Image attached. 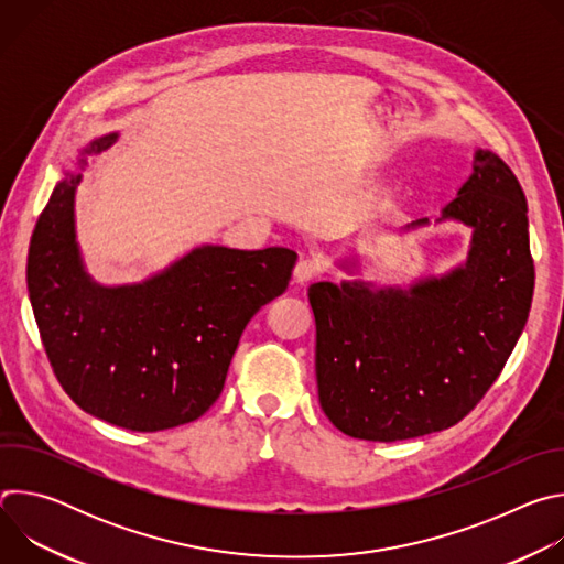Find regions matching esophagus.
Masks as SVG:
<instances>
[{
    "label": "esophagus",
    "instance_id": "1",
    "mask_svg": "<svg viewBox=\"0 0 564 564\" xmlns=\"http://www.w3.org/2000/svg\"><path fill=\"white\" fill-rule=\"evenodd\" d=\"M321 265L316 259H301L294 268V281L296 283H307L310 279H314L318 274Z\"/></svg>",
    "mask_w": 564,
    "mask_h": 564
}]
</instances>
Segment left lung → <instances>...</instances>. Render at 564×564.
<instances>
[{
  "label": "left lung",
  "instance_id": "obj_1",
  "mask_svg": "<svg viewBox=\"0 0 564 564\" xmlns=\"http://www.w3.org/2000/svg\"><path fill=\"white\" fill-rule=\"evenodd\" d=\"M473 229L468 257L406 288L312 283L318 404L346 435L397 442L451 429L502 372L531 310L527 198L502 158L477 149L442 209ZM413 220L404 231L426 227ZM344 270L359 263L346 259Z\"/></svg>",
  "mask_w": 564,
  "mask_h": 564
}]
</instances>
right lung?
I'll use <instances>...</instances> for the list:
<instances>
[{"mask_svg": "<svg viewBox=\"0 0 564 564\" xmlns=\"http://www.w3.org/2000/svg\"><path fill=\"white\" fill-rule=\"evenodd\" d=\"M116 140H91L79 167ZM79 181L64 172L29 248V296L51 368L79 409L120 429L194 422L218 399L250 318L285 292L296 252L200 246L142 283L100 285L75 240Z\"/></svg>", "mask_w": 564, "mask_h": 564, "instance_id": "1", "label": "right lung"}]
</instances>
